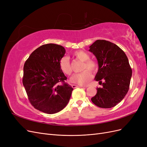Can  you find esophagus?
Listing matches in <instances>:
<instances>
[{
    "instance_id": "obj_1",
    "label": "esophagus",
    "mask_w": 147,
    "mask_h": 147,
    "mask_svg": "<svg viewBox=\"0 0 147 147\" xmlns=\"http://www.w3.org/2000/svg\"><path fill=\"white\" fill-rule=\"evenodd\" d=\"M72 87L73 88H76L78 87H83V86H80V85H77V84H72Z\"/></svg>"
}]
</instances>
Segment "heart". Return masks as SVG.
<instances>
[{"instance_id": "obj_1", "label": "heart", "mask_w": 147, "mask_h": 147, "mask_svg": "<svg viewBox=\"0 0 147 147\" xmlns=\"http://www.w3.org/2000/svg\"><path fill=\"white\" fill-rule=\"evenodd\" d=\"M74 55L79 60L83 62L82 70H84L80 74H75L71 77L70 81L74 83L79 85H86L92 78V74L90 70L92 72H96L98 69V65L97 63L92 60H90V56L85 51L80 50L74 53ZM59 68L64 74L70 75L72 73V65L68 57L64 56L59 61ZM86 70L84 71V70Z\"/></svg>"}]
</instances>
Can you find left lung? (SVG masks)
Wrapping results in <instances>:
<instances>
[{"label":"left lung","instance_id":"8db88e82","mask_svg":"<svg viewBox=\"0 0 147 147\" xmlns=\"http://www.w3.org/2000/svg\"><path fill=\"white\" fill-rule=\"evenodd\" d=\"M98 63L99 69L94 80L102 83L97 88L91 100L100 108L109 109L117 105L125 96L129 88L132 69L124 52L115 43L97 40L90 47Z\"/></svg>","mask_w":147,"mask_h":147}]
</instances>
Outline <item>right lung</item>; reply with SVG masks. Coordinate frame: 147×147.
Listing matches in <instances>:
<instances>
[{"label": "right lung", "mask_w": 147, "mask_h": 147, "mask_svg": "<svg viewBox=\"0 0 147 147\" xmlns=\"http://www.w3.org/2000/svg\"><path fill=\"white\" fill-rule=\"evenodd\" d=\"M65 48L54 43L43 45L34 50L23 68V84L29 102L35 109L53 114L67 105L72 87L59 68Z\"/></svg>", "instance_id": "obj_1"}]
</instances>
